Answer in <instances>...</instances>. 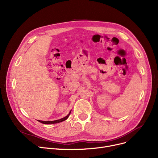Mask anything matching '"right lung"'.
<instances>
[{
	"label": "right lung",
	"instance_id": "obj_1",
	"mask_svg": "<svg viewBox=\"0 0 158 158\" xmlns=\"http://www.w3.org/2000/svg\"><path fill=\"white\" fill-rule=\"evenodd\" d=\"M70 113H71V111L69 113V114L67 116H66L65 117H64V118H61V119H60V120H54V121H41V120H38V121H39L40 122H41V123H44V124H52V123H59V122H63V121H64V120L67 119L68 117H69V116L70 114Z\"/></svg>",
	"mask_w": 158,
	"mask_h": 158
}]
</instances>
